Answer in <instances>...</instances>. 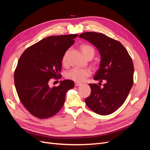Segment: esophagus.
Listing matches in <instances>:
<instances>
[{"mask_svg":"<svg viewBox=\"0 0 150 150\" xmlns=\"http://www.w3.org/2000/svg\"><path fill=\"white\" fill-rule=\"evenodd\" d=\"M80 85H81V83H78V82H76V83H75V86H80Z\"/></svg>","mask_w":150,"mask_h":150,"instance_id":"1","label":"esophagus"}]
</instances>
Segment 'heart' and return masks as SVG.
Wrapping results in <instances>:
<instances>
[{"label": "heart", "mask_w": 150, "mask_h": 150, "mask_svg": "<svg viewBox=\"0 0 150 150\" xmlns=\"http://www.w3.org/2000/svg\"><path fill=\"white\" fill-rule=\"evenodd\" d=\"M81 49L83 55L86 57L88 56H91L93 57H94L95 54V50L94 48L91 46V45L87 44H83L81 46ZM62 62L63 64H65L66 63V54H64L62 57ZM91 72L90 69H87V68L76 67L72 68L69 71H67L66 76L67 79L74 81L75 82L81 83L84 81L88 77L91 75Z\"/></svg>", "instance_id": "1"}]
</instances>
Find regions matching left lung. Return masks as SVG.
Masks as SVG:
<instances>
[{
	"label": "left lung",
	"instance_id": "left-lung-1",
	"mask_svg": "<svg viewBox=\"0 0 150 150\" xmlns=\"http://www.w3.org/2000/svg\"><path fill=\"white\" fill-rule=\"evenodd\" d=\"M96 46L101 56L100 67L94 79L105 82L89 84L91 92L86 104L94 112L108 115L124 103L133 84L134 66L132 59L121 42L101 33L88 32L80 34Z\"/></svg>",
	"mask_w": 150,
	"mask_h": 150
}]
</instances>
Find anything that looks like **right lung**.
<instances>
[{
    "instance_id": "add662e5",
    "label": "right lung",
    "mask_w": 150,
    "mask_h": 150,
    "mask_svg": "<svg viewBox=\"0 0 150 150\" xmlns=\"http://www.w3.org/2000/svg\"><path fill=\"white\" fill-rule=\"evenodd\" d=\"M77 36H49L28 47L19 58L14 72L16 89L22 104L38 118L55 115L64 105L67 91L74 87L71 80L52 88L49 81L61 79L62 57Z\"/></svg>"
}]
</instances>
